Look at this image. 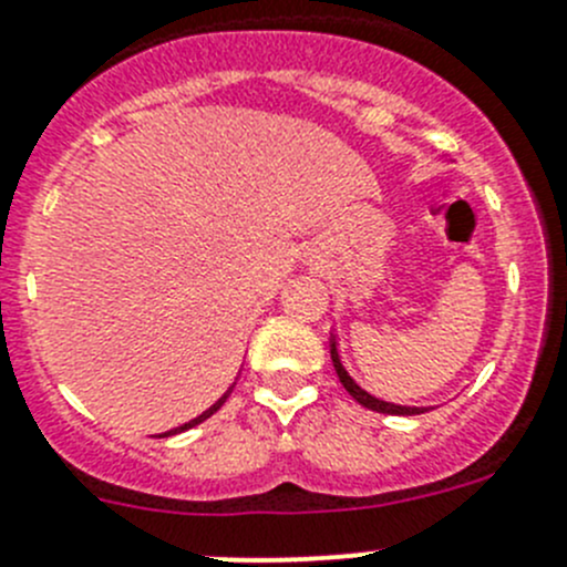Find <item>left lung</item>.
Returning a JSON list of instances; mask_svg holds the SVG:
<instances>
[{
    "instance_id": "left-lung-1",
    "label": "left lung",
    "mask_w": 567,
    "mask_h": 567,
    "mask_svg": "<svg viewBox=\"0 0 567 567\" xmlns=\"http://www.w3.org/2000/svg\"><path fill=\"white\" fill-rule=\"evenodd\" d=\"M331 361H333V370H337L339 381H342L344 390L350 392V395L355 398V401L361 403V406L373 409V412H381V414H420L423 412V406H398V403H390V401H381V398L370 395L368 390H361L359 384H355L353 379H350V373L344 370L342 359H339V350H337V337L331 339Z\"/></svg>"
}]
</instances>
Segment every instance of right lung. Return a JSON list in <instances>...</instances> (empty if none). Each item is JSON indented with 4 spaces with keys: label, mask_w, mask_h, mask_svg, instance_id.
I'll use <instances>...</instances> for the list:
<instances>
[{
    "label": "right lung",
    "mask_w": 567,
    "mask_h": 567,
    "mask_svg": "<svg viewBox=\"0 0 567 567\" xmlns=\"http://www.w3.org/2000/svg\"><path fill=\"white\" fill-rule=\"evenodd\" d=\"M225 398H228V395H225ZM225 398H219V401H217V403H214V406H212V409H206V412L199 414V417H194V420H188V423L177 425V429H175V431H186V429H192V425H197V423H203V420H208V417H212V414H214V412H217V409H219V406H223V403H225Z\"/></svg>",
    "instance_id": "1"
}]
</instances>
